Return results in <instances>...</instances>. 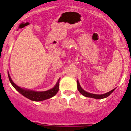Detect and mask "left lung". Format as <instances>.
Listing matches in <instances>:
<instances>
[{
    "label": "left lung",
    "mask_w": 131,
    "mask_h": 131,
    "mask_svg": "<svg viewBox=\"0 0 131 131\" xmlns=\"http://www.w3.org/2000/svg\"><path fill=\"white\" fill-rule=\"evenodd\" d=\"M77 88H78V90H79V92L83 95V96H85V97H92V98H95V99H103V98H105V97H108L109 96L112 92L114 91V90L115 89H113V90L110 91V92H107V93L103 94H91L89 93V92H86L82 89V88L80 87V84H79V81L77 80Z\"/></svg>",
    "instance_id": "8db88e82"
}]
</instances>
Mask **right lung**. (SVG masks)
<instances>
[{"label": "right lung", "mask_w": 131, "mask_h": 131, "mask_svg": "<svg viewBox=\"0 0 131 131\" xmlns=\"http://www.w3.org/2000/svg\"><path fill=\"white\" fill-rule=\"evenodd\" d=\"M8 77L10 81V84L13 85V86L16 89L18 92L20 94H21L23 96L25 97H27L29 100H31V101H43V100H47V99L51 98L52 96H55L56 93L59 91V81L56 83V85L52 89H50V90L47 91H43V92H37V91H30V90H26V89H22V88H19V86L16 85L13 80H11L10 77V75L8 73Z\"/></svg>", "instance_id": "1"}]
</instances>
